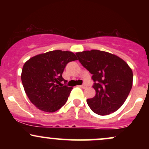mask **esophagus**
Segmentation results:
<instances>
[{"label":"esophagus","mask_w":149,"mask_h":149,"mask_svg":"<svg viewBox=\"0 0 149 149\" xmlns=\"http://www.w3.org/2000/svg\"><path fill=\"white\" fill-rule=\"evenodd\" d=\"M80 88H83V89H85V88H87V85H82L81 86H80Z\"/></svg>","instance_id":"esophagus-1"}]
</instances>
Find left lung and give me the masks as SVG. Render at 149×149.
Masks as SVG:
<instances>
[{"instance_id": "1", "label": "left lung", "mask_w": 149, "mask_h": 149, "mask_svg": "<svg viewBox=\"0 0 149 149\" xmlns=\"http://www.w3.org/2000/svg\"><path fill=\"white\" fill-rule=\"evenodd\" d=\"M81 64L92 74L96 95L87 100L91 110L101 116L116 111L125 102L132 87L133 73L123 59L104 51L76 52Z\"/></svg>"}]
</instances>
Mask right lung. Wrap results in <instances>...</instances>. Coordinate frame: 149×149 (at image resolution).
I'll use <instances>...</instances> for the list:
<instances>
[{
    "mask_svg": "<svg viewBox=\"0 0 149 149\" xmlns=\"http://www.w3.org/2000/svg\"><path fill=\"white\" fill-rule=\"evenodd\" d=\"M77 60L74 53L53 50L38 54L26 61L21 79L24 91L33 105L45 112L59 110L68 100L73 88L62 84L66 64Z\"/></svg>",
    "mask_w": 149,
    "mask_h": 149,
    "instance_id": "add662e5",
    "label": "right lung"
}]
</instances>
